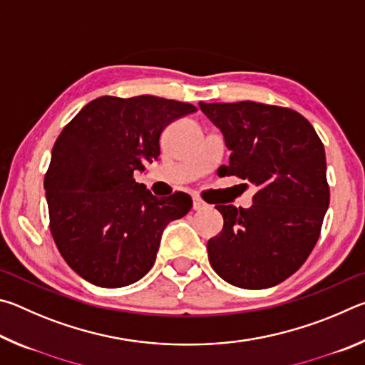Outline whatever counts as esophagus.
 I'll list each match as a JSON object with an SVG mask.
<instances>
[{
    "label": "esophagus",
    "mask_w": 365,
    "mask_h": 365,
    "mask_svg": "<svg viewBox=\"0 0 365 365\" xmlns=\"http://www.w3.org/2000/svg\"><path fill=\"white\" fill-rule=\"evenodd\" d=\"M207 205L205 201L201 200V197H197V196H193V209L195 211H201V209H205Z\"/></svg>",
    "instance_id": "1"
}]
</instances>
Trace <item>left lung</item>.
Wrapping results in <instances>:
<instances>
[{
	"instance_id": "1",
	"label": "left lung",
	"mask_w": 365,
	"mask_h": 365,
	"mask_svg": "<svg viewBox=\"0 0 365 365\" xmlns=\"http://www.w3.org/2000/svg\"><path fill=\"white\" fill-rule=\"evenodd\" d=\"M230 154L222 175L256 185L250 209L215 206L224 228L207 242L212 269L230 285L262 289L298 270L329 209L325 150L306 117L255 101L200 103Z\"/></svg>"
}]
</instances>
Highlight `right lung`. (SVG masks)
Returning <instances> with one entry per match:
<instances>
[{"label": "right lung", "instance_id": "add662e5", "mask_svg": "<svg viewBox=\"0 0 365 365\" xmlns=\"http://www.w3.org/2000/svg\"><path fill=\"white\" fill-rule=\"evenodd\" d=\"M195 110L151 95L101 96L63 128L45 175L49 228L61 256L86 282H138L156 261L165 225L193 206L182 191L153 196L133 172L158 160L164 128Z\"/></svg>", "mask_w": 365, "mask_h": 365}]
</instances>
